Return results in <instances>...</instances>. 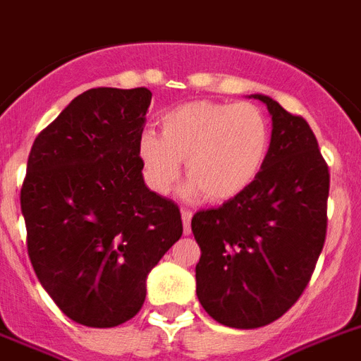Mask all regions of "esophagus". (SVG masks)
Returning a JSON list of instances; mask_svg holds the SVG:
<instances>
[{"label": "esophagus", "instance_id": "1", "mask_svg": "<svg viewBox=\"0 0 361 361\" xmlns=\"http://www.w3.org/2000/svg\"><path fill=\"white\" fill-rule=\"evenodd\" d=\"M180 214H183L184 234H190V232H192V216L193 214L190 212V210H186V208H183V210H180Z\"/></svg>", "mask_w": 361, "mask_h": 361}]
</instances>
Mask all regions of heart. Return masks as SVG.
I'll return each instance as SVG.
<instances>
[{
	"mask_svg": "<svg viewBox=\"0 0 361 361\" xmlns=\"http://www.w3.org/2000/svg\"><path fill=\"white\" fill-rule=\"evenodd\" d=\"M269 151V123L252 103L192 101L160 118V134L140 136L138 157L151 190L168 193L186 160L188 197H238L255 183Z\"/></svg>",
	"mask_w": 361,
	"mask_h": 361,
	"instance_id": "heart-1",
	"label": "heart"
}]
</instances>
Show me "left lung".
Returning a JSON list of instances; mask_svg holds the SVG:
<instances>
[{
	"label": "left lung",
	"instance_id": "left-lung-1",
	"mask_svg": "<svg viewBox=\"0 0 361 361\" xmlns=\"http://www.w3.org/2000/svg\"><path fill=\"white\" fill-rule=\"evenodd\" d=\"M273 116L267 159L255 183L221 207L199 210L197 297L232 329L273 323L299 300L326 240L330 169L308 121L267 95Z\"/></svg>",
	"mask_w": 361,
	"mask_h": 361
}]
</instances>
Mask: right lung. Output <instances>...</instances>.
<instances>
[{
  "instance_id": "right-lung-1",
  "label": "right lung",
  "mask_w": 361,
  "mask_h": 361,
  "mask_svg": "<svg viewBox=\"0 0 361 361\" xmlns=\"http://www.w3.org/2000/svg\"><path fill=\"white\" fill-rule=\"evenodd\" d=\"M147 88H92L35 140L20 204L27 252L64 315L110 329L138 314L145 279L183 236L180 210L147 190L138 142Z\"/></svg>"
}]
</instances>
